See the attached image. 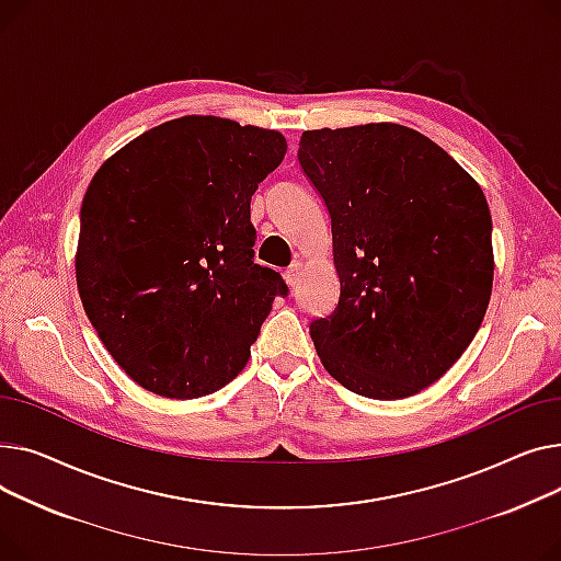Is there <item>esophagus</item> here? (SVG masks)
<instances>
[{"label":"esophagus","instance_id":"1","mask_svg":"<svg viewBox=\"0 0 561 561\" xmlns=\"http://www.w3.org/2000/svg\"><path fill=\"white\" fill-rule=\"evenodd\" d=\"M301 276H304V262L301 260H294L291 265L287 267V272H285V280H287L289 287H296V285H299Z\"/></svg>","mask_w":561,"mask_h":561}]
</instances>
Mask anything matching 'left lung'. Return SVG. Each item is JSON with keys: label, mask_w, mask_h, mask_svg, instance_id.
Instances as JSON below:
<instances>
[{"label": "left lung", "mask_w": 561, "mask_h": 561, "mask_svg": "<svg viewBox=\"0 0 561 561\" xmlns=\"http://www.w3.org/2000/svg\"><path fill=\"white\" fill-rule=\"evenodd\" d=\"M299 162L331 215L340 276L337 308L310 323L321 365L359 397H414L469 348L491 299L482 187L391 122L306 130Z\"/></svg>", "instance_id": "1"}]
</instances>
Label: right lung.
Returning a JSON list of instances; mask_svg holds the SVG:
<instances>
[{"label":"right lung","mask_w":561,"mask_h":561,"mask_svg":"<svg viewBox=\"0 0 561 561\" xmlns=\"http://www.w3.org/2000/svg\"><path fill=\"white\" fill-rule=\"evenodd\" d=\"M283 134L213 115L149 128L92 176L77 287L117 365L168 399L221 389L249 362L280 274L253 262L251 196Z\"/></svg>","instance_id":"obj_1"}]
</instances>
